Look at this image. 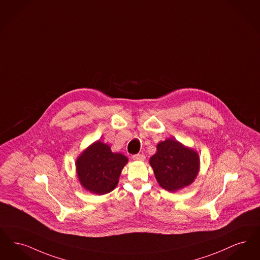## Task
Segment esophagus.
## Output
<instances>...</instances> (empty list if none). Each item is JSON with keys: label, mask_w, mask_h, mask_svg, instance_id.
Returning a JSON list of instances; mask_svg holds the SVG:
<instances>
[{"label": "esophagus", "mask_w": 260, "mask_h": 260, "mask_svg": "<svg viewBox=\"0 0 260 260\" xmlns=\"http://www.w3.org/2000/svg\"><path fill=\"white\" fill-rule=\"evenodd\" d=\"M145 158H146V156H145L143 153H138V154H134V155H133V159H134V160L143 161V160H145Z\"/></svg>", "instance_id": "1"}]
</instances>
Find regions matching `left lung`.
Instances as JSON below:
<instances>
[{"instance_id": "1", "label": "left lung", "mask_w": 260, "mask_h": 260, "mask_svg": "<svg viewBox=\"0 0 260 260\" xmlns=\"http://www.w3.org/2000/svg\"><path fill=\"white\" fill-rule=\"evenodd\" d=\"M149 163L160 186L168 191L190 184L199 172L197 152L172 139L159 143Z\"/></svg>"}]
</instances>
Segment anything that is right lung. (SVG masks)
Returning <instances> with one entry per match:
<instances>
[{
	"instance_id": "1",
	"label": "right lung",
	"mask_w": 260,
	"mask_h": 260,
	"mask_svg": "<svg viewBox=\"0 0 260 260\" xmlns=\"http://www.w3.org/2000/svg\"><path fill=\"white\" fill-rule=\"evenodd\" d=\"M128 159L113 153L108 145L96 142L77 160V171L81 185L96 194L112 191L118 182L121 170Z\"/></svg>"
}]
</instances>
